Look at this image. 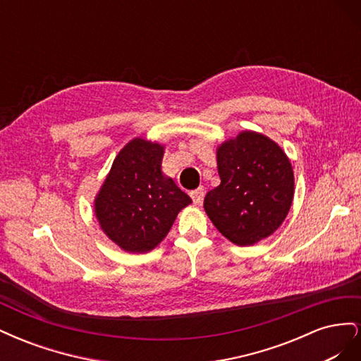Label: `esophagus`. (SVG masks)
Segmentation results:
<instances>
[{
	"label": "esophagus",
	"instance_id": "esophagus-1",
	"mask_svg": "<svg viewBox=\"0 0 361 361\" xmlns=\"http://www.w3.org/2000/svg\"><path fill=\"white\" fill-rule=\"evenodd\" d=\"M190 194H191V199H192L194 204H200L204 197V188L199 187L197 190H192Z\"/></svg>",
	"mask_w": 361,
	"mask_h": 361
}]
</instances>
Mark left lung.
I'll return each mask as SVG.
<instances>
[{"label": "left lung", "mask_w": 361, "mask_h": 361, "mask_svg": "<svg viewBox=\"0 0 361 361\" xmlns=\"http://www.w3.org/2000/svg\"><path fill=\"white\" fill-rule=\"evenodd\" d=\"M221 183L203 207L223 236L253 245L285 221L293 199V170L283 149L264 134L243 130L216 149Z\"/></svg>", "instance_id": "1"}]
</instances>
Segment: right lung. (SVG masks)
I'll use <instances>...</instances> for the list:
<instances>
[{
  "instance_id": "obj_1",
  "label": "right lung",
  "mask_w": 361,
  "mask_h": 361,
  "mask_svg": "<svg viewBox=\"0 0 361 361\" xmlns=\"http://www.w3.org/2000/svg\"><path fill=\"white\" fill-rule=\"evenodd\" d=\"M164 146L134 138L118 152L94 199L104 233L129 253L154 250L191 203L171 178L162 174Z\"/></svg>"
}]
</instances>
